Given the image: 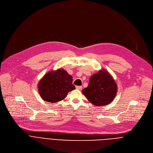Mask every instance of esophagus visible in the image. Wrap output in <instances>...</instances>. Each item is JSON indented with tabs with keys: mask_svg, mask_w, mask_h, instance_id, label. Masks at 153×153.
<instances>
[{
	"mask_svg": "<svg viewBox=\"0 0 153 153\" xmlns=\"http://www.w3.org/2000/svg\"><path fill=\"white\" fill-rule=\"evenodd\" d=\"M76 89L78 90H80L82 89V86H76Z\"/></svg>",
	"mask_w": 153,
	"mask_h": 153,
	"instance_id": "esophagus-1",
	"label": "esophagus"
}]
</instances>
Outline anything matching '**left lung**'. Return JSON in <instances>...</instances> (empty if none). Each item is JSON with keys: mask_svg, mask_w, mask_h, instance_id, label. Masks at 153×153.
Instances as JSON below:
<instances>
[{"mask_svg": "<svg viewBox=\"0 0 153 153\" xmlns=\"http://www.w3.org/2000/svg\"><path fill=\"white\" fill-rule=\"evenodd\" d=\"M82 92L92 104L103 106L113 101L117 94V86L111 74L102 69L92 75L88 86Z\"/></svg>", "mask_w": 153, "mask_h": 153, "instance_id": "left-lung-1", "label": "left lung"}]
</instances>
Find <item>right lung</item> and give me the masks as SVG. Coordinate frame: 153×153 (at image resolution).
Returning a JSON list of instances; mask_svg holds the SVG:
<instances>
[{
  "instance_id": "right-lung-1",
  "label": "right lung",
  "mask_w": 153,
  "mask_h": 153,
  "mask_svg": "<svg viewBox=\"0 0 153 153\" xmlns=\"http://www.w3.org/2000/svg\"><path fill=\"white\" fill-rule=\"evenodd\" d=\"M72 76L59 69L47 73L38 83L41 98L49 103H56L64 99L67 94L75 89Z\"/></svg>"
}]
</instances>
